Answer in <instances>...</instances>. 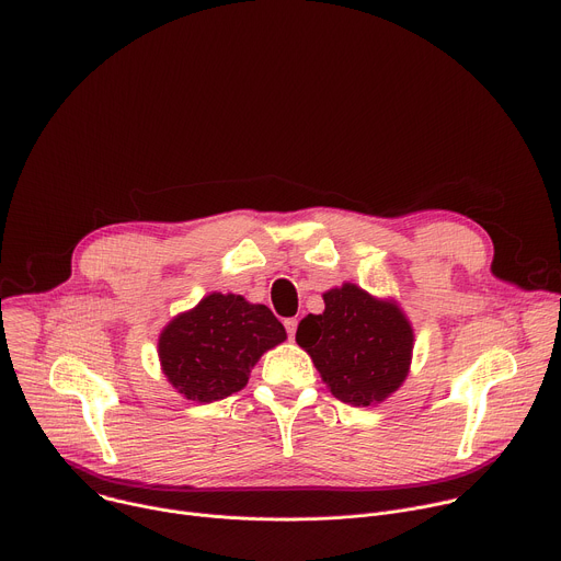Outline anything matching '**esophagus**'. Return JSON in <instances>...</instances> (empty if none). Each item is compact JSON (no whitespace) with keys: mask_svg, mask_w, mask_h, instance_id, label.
<instances>
[{"mask_svg":"<svg viewBox=\"0 0 561 561\" xmlns=\"http://www.w3.org/2000/svg\"><path fill=\"white\" fill-rule=\"evenodd\" d=\"M297 318H286L284 320V327H286V333H288V337H295V331H297Z\"/></svg>","mask_w":561,"mask_h":561,"instance_id":"34e87169","label":"esophagus"}]
</instances>
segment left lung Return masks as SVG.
I'll use <instances>...</instances> for the list:
<instances>
[{
  "label": "left lung",
  "instance_id": "left-lung-1",
  "mask_svg": "<svg viewBox=\"0 0 561 561\" xmlns=\"http://www.w3.org/2000/svg\"><path fill=\"white\" fill-rule=\"evenodd\" d=\"M295 340L307 348L331 393L369 407L393 393L410 369L414 333L402 311L344 284L324 293V313L304 318Z\"/></svg>",
  "mask_w": 561,
  "mask_h": 561
}]
</instances>
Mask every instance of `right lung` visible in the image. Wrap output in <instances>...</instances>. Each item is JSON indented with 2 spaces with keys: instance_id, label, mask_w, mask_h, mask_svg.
<instances>
[{
  "instance_id": "right-lung-1",
  "label": "right lung",
  "mask_w": 561,
  "mask_h": 561,
  "mask_svg": "<svg viewBox=\"0 0 561 561\" xmlns=\"http://www.w3.org/2000/svg\"><path fill=\"white\" fill-rule=\"evenodd\" d=\"M284 340L282 322L264 304L213 293L165 327L159 355L179 393L198 402H215L243 389L262 353Z\"/></svg>"
}]
</instances>
